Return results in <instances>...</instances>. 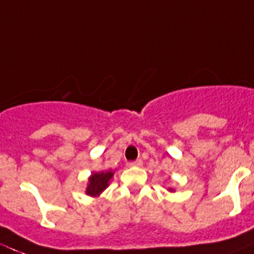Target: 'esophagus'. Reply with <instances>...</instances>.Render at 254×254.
Wrapping results in <instances>:
<instances>
[{"mask_svg": "<svg viewBox=\"0 0 254 254\" xmlns=\"http://www.w3.org/2000/svg\"><path fill=\"white\" fill-rule=\"evenodd\" d=\"M129 166H131V167H141L142 166V160L141 159L134 160V162L129 163Z\"/></svg>", "mask_w": 254, "mask_h": 254, "instance_id": "34e87169", "label": "esophagus"}]
</instances>
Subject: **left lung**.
Segmentation results:
<instances>
[{
  "instance_id": "8db88e82",
  "label": "left lung",
  "mask_w": 254,
  "mask_h": 254,
  "mask_svg": "<svg viewBox=\"0 0 254 254\" xmlns=\"http://www.w3.org/2000/svg\"><path fill=\"white\" fill-rule=\"evenodd\" d=\"M170 190H174V189H171V188H170Z\"/></svg>"
}]
</instances>
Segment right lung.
<instances>
[{
  "label": "right lung",
  "mask_w": 254,
  "mask_h": 254,
  "mask_svg": "<svg viewBox=\"0 0 254 254\" xmlns=\"http://www.w3.org/2000/svg\"><path fill=\"white\" fill-rule=\"evenodd\" d=\"M113 177V171L106 172H95L88 177V184L86 188V194L91 197H98L108 187L109 180Z\"/></svg>",
  "instance_id": "1"
}]
</instances>
